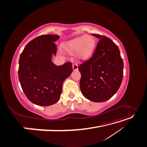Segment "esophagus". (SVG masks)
<instances>
[{"instance_id": "1", "label": "esophagus", "mask_w": 147, "mask_h": 147, "mask_svg": "<svg viewBox=\"0 0 147 147\" xmlns=\"http://www.w3.org/2000/svg\"><path fill=\"white\" fill-rule=\"evenodd\" d=\"M72 68H73V70H78V64H72Z\"/></svg>"}]
</instances>
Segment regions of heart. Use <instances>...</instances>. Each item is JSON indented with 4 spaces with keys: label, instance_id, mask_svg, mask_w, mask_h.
<instances>
[{
    "label": "heart",
    "instance_id": "1",
    "mask_svg": "<svg viewBox=\"0 0 147 147\" xmlns=\"http://www.w3.org/2000/svg\"><path fill=\"white\" fill-rule=\"evenodd\" d=\"M94 39L90 35H82L67 42L64 45V51L69 55L78 53L80 58L90 56L94 47Z\"/></svg>",
    "mask_w": 147,
    "mask_h": 147
}]
</instances>
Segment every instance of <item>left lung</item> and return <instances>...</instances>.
Wrapping results in <instances>:
<instances>
[{
    "label": "left lung",
    "instance_id": "8db88e82",
    "mask_svg": "<svg viewBox=\"0 0 147 147\" xmlns=\"http://www.w3.org/2000/svg\"><path fill=\"white\" fill-rule=\"evenodd\" d=\"M99 39L91 58L78 67L80 87L86 99L95 102L110 99L119 88L123 77V61L118 46L104 35L92 34Z\"/></svg>",
    "mask_w": 147,
    "mask_h": 147
}]
</instances>
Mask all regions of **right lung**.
<instances>
[{
    "instance_id": "right-lung-1",
    "label": "right lung",
    "mask_w": 147,
    "mask_h": 147,
    "mask_svg": "<svg viewBox=\"0 0 147 147\" xmlns=\"http://www.w3.org/2000/svg\"><path fill=\"white\" fill-rule=\"evenodd\" d=\"M57 35H43L29 42L20 57L18 77L24 93L33 104L49 106L60 99L63 84L72 72V63L57 66L52 62L56 55Z\"/></svg>"
}]
</instances>
